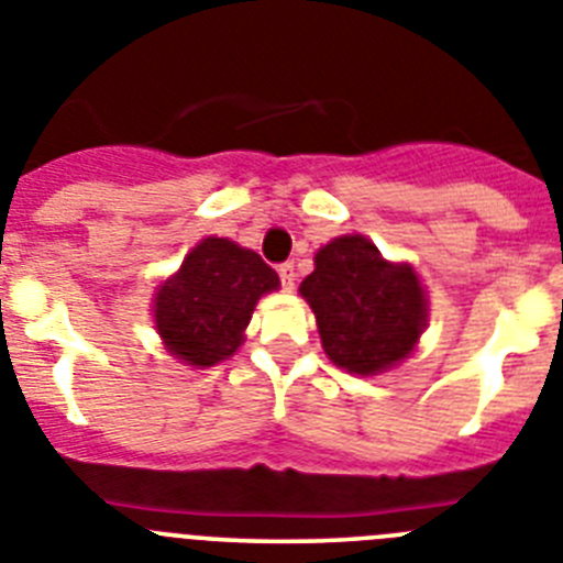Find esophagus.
<instances>
[{
    "label": "esophagus",
    "instance_id": "1",
    "mask_svg": "<svg viewBox=\"0 0 563 563\" xmlns=\"http://www.w3.org/2000/svg\"><path fill=\"white\" fill-rule=\"evenodd\" d=\"M277 275H280V286L286 288V291H295V263H280Z\"/></svg>",
    "mask_w": 563,
    "mask_h": 563
}]
</instances>
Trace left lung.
<instances>
[{
	"label": "left lung",
	"mask_w": 563,
	"mask_h": 563,
	"mask_svg": "<svg viewBox=\"0 0 563 563\" xmlns=\"http://www.w3.org/2000/svg\"><path fill=\"white\" fill-rule=\"evenodd\" d=\"M314 309L331 363L351 374H379L417 345L428 302L410 266H394L363 234H345L314 257L300 283Z\"/></svg>",
	"instance_id": "1"
}]
</instances>
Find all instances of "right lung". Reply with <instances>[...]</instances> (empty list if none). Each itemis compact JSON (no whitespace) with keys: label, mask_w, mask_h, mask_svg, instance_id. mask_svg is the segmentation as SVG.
I'll return each instance as SVG.
<instances>
[{"label":"right lung","mask_w":563,"mask_h":563,"mask_svg":"<svg viewBox=\"0 0 563 563\" xmlns=\"http://www.w3.org/2000/svg\"><path fill=\"white\" fill-rule=\"evenodd\" d=\"M280 286L261 254L227 238L200 241L155 295L166 349L189 365H214L241 349L254 302Z\"/></svg>","instance_id":"right-lung-1"}]
</instances>
